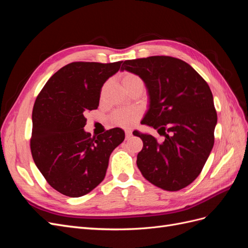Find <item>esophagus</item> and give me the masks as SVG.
<instances>
[{
  "label": "esophagus",
  "mask_w": 248,
  "mask_h": 248,
  "mask_svg": "<svg viewBox=\"0 0 248 248\" xmlns=\"http://www.w3.org/2000/svg\"><path fill=\"white\" fill-rule=\"evenodd\" d=\"M132 136V132H131V130H125V138H126V140H128V139H130V137Z\"/></svg>",
  "instance_id": "34e87169"
}]
</instances>
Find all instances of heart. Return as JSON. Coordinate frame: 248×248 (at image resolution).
<instances>
[{
	"label": "heart",
	"instance_id": "b5f03b06",
	"mask_svg": "<svg viewBox=\"0 0 248 248\" xmlns=\"http://www.w3.org/2000/svg\"><path fill=\"white\" fill-rule=\"evenodd\" d=\"M122 84L125 89L134 85H144L141 78L134 73H125L122 78ZM140 117V110L136 108H120L112 112L110 117L114 124L123 127V128H130L138 122Z\"/></svg>",
	"mask_w": 248,
	"mask_h": 248
}]
</instances>
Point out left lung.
I'll return each mask as SVG.
<instances>
[{
  "label": "left lung",
  "mask_w": 248,
  "mask_h": 248,
  "mask_svg": "<svg viewBox=\"0 0 248 248\" xmlns=\"http://www.w3.org/2000/svg\"><path fill=\"white\" fill-rule=\"evenodd\" d=\"M121 70L145 82L149 108L141 124L157 129L164 140L133 131L142 140L137 164L149 182L177 191L200 175L212 151L217 114L205 79L182 60L153 56L127 60Z\"/></svg>",
  "instance_id": "left-lung-1"
}]
</instances>
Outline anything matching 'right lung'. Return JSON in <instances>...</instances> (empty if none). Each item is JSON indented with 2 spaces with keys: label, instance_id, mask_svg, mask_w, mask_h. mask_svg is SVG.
Segmentation results:
<instances>
[{
  "label": "right lung",
  "instance_id": "add662e5",
  "mask_svg": "<svg viewBox=\"0 0 248 248\" xmlns=\"http://www.w3.org/2000/svg\"><path fill=\"white\" fill-rule=\"evenodd\" d=\"M122 62H73L52 76L36 98L31 152L36 167L60 193L79 198L98 186L108 160L125 139L114 128L91 138L84 127L88 111L99 106L101 88Z\"/></svg>",
  "mask_w": 248,
  "mask_h": 248
}]
</instances>
